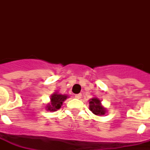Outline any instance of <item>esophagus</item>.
<instances>
[{
	"label": "esophagus",
	"mask_w": 150,
	"mask_h": 150,
	"mask_svg": "<svg viewBox=\"0 0 150 150\" xmlns=\"http://www.w3.org/2000/svg\"><path fill=\"white\" fill-rule=\"evenodd\" d=\"M81 96H82L81 94H77V95H75V98H76V99H80L81 98Z\"/></svg>",
	"instance_id": "34e87169"
}]
</instances>
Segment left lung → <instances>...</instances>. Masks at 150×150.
<instances>
[{
    "mask_svg": "<svg viewBox=\"0 0 150 150\" xmlns=\"http://www.w3.org/2000/svg\"><path fill=\"white\" fill-rule=\"evenodd\" d=\"M89 110L96 116H104L107 112V108L102 105L101 100L97 97L89 100Z\"/></svg>",
    "mask_w": 150,
    "mask_h": 150,
    "instance_id": "1",
    "label": "left lung"
}]
</instances>
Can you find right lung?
Instances as JSON below:
<instances>
[{"label":"right lung","instance_id":"1","mask_svg":"<svg viewBox=\"0 0 150 150\" xmlns=\"http://www.w3.org/2000/svg\"><path fill=\"white\" fill-rule=\"evenodd\" d=\"M68 98V95H62V94L59 93L58 91L54 92L52 95L50 96V103L46 104V110L50 112H54L57 110L60 109L62 106L63 102Z\"/></svg>","mask_w":150,"mask_h":150}]
</instances>
